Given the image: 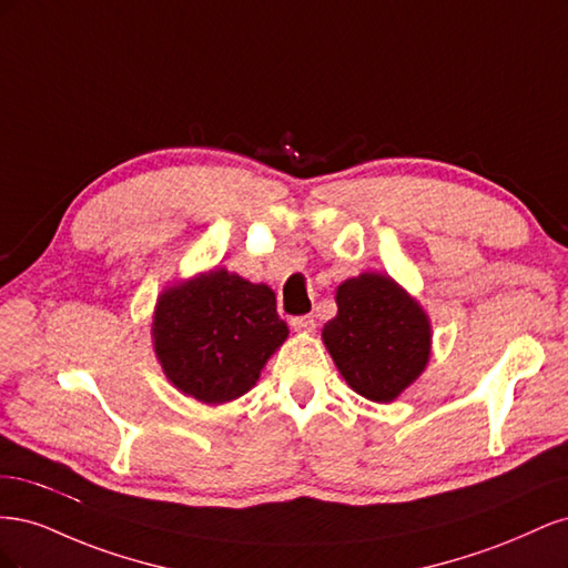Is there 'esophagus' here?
<instances>
[{
    "label": "esophagus",
    "mask_w": 568,
    "mask_h": 568,
    "mask_svg": "<svg viewBox=\"0 0 568 568\" xmlns=\"http://www.w3.org/2000/svg\"><path fill=\"white\" fill-rule=\"evenodd\" d=\"M291 326H294L296 332H313L317 322L313 315H298V317H291Z\"/></svg>",
    "instance_id": "obj_1"
}]
</instances>
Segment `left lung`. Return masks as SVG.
Instances as JSON below:
<instances>
[{"instance_id": "obj_1", "label": "left lung", "mask_w": 568, "mask_h": 568, "mask_svg": "<svg viewBox=\"0 0 568 568\" xmlns=\"http://www.w3.org/2000/svg\"><path fill=\"white\" fill-rule=\"evenodd\" d=\"M338 315L322 338L353 390L390 403L428 363L432 329L422 307L384 274H359L336 291Z\"/></svg>"}]
</instances>
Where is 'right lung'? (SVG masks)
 Here are the masks:
<instances>
[{"label": "right lung", "instance_id": "add662e5", "mask_svg": "<svg viewBox=\"0 0 568 568\" xmlns=\"http://www.w3.org/2000/svg\"><path fill=\"white\" fill-rule=\"evenodd\" d=\"M151 332L168 379L196 400L217 405L255 384L288 326L277 315L272 288L213 270L165 291Z\"/></svg>", "mask_w": 568, "mask_h": 568}]
</instances>
